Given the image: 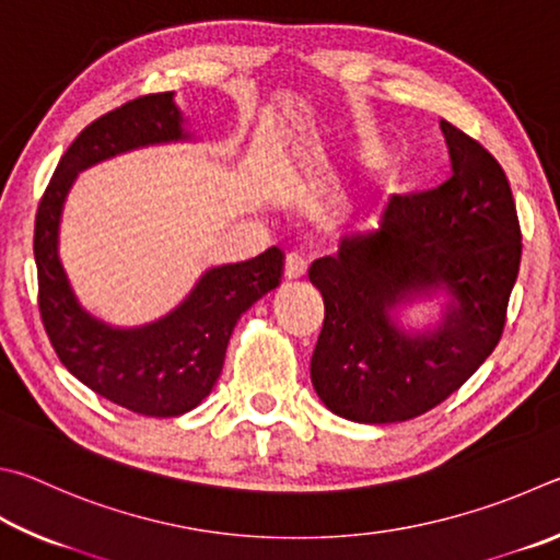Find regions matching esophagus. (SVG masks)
<instances>
[{
    "label": "esophagus",
    "mask_w": 560,
    "mask_h": 560,
    "mask_svg": "<svg viewBox=\"0 0 560 560\" xmlns=\"http://www.w3.org/2000/svg\"><path fill=\"white\" fill-rule=\"evenodd\" d=\"M282 272H285V280H300V278H305L307 262L302 260L300 255L290 253L288 258H285V265H282Z\"/></svg>",
    "instance_id": "1"
}]
</instances>
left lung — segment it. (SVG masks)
Wrapping results in <instances>:
<instances>
[{
  "mask_svg": "<svg viewBox=\"0 0 560 560\" xmlns=\"http://www.w3.org/2000/svg\"><path fill=\"white\" fill-rule=\"evenodd\" d=\"M447 182L390 196L378 225L349 233L337 255L312 262L325 300L310 374L331 413L354 423H400L455 394L499 345L518 262L512 186L472 137L440 122ZM443 289L451 298L435 330L410 336L389 310Z\"/></svg>",
  "mask_w": 560,
  "mask_h": 560,
  "instance_id": "left-lung-1",
  "label": "left lung"
}]
</instances>
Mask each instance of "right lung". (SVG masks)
I'll use <instances>...</instances> for the list:
<instances>
[{"label":"right lung","mask_w":560,"mask_h":560,"mask_svg":"<svg viewBox=\"0 0 560 560\" xmlns=\"http://www.w3.org/2000/svg\"><path fill=\"white\" fill-rule=\"evenodd\" d=\"M182 140L191 135L174 93L135 97L97 117L58 162L34 225L38 312L61 364L97 396L152 418L182 416L211 394L235 322L280 285L285 265L280 248H268L206 270L179 307L144 327H110L81 307L58 258L63 201L78 172L137 147Z\"/></svg>","instance_id":"add662e5"}]
</instances>
